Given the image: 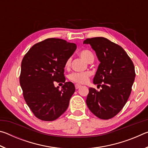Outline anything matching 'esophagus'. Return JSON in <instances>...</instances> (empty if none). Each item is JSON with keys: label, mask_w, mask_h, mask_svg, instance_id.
<instances>
[{"label": "esophagus", "mask_w": 148, "mask_h": 148, "mask_svg": "<svg viewBox=\"0 0 148 148\" xmlns=\"http://www.w3.org/2000/svg\"><path fill=\"white\" fill-rule=\"evenodd\" d=\"M80 87H81V86H80V85H79V84H76V85H75V88H76V89H79Z\"/></svg>", "instance_id": "34e87169"}]
</instances>
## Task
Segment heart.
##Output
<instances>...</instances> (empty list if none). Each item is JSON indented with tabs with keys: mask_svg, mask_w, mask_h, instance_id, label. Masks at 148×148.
Listing matches in <instances>:
<instances>
[{
	"mask_svg": "<svg viewBox=\"0 0 148 148\" xmlns=\"http://www.w3.org/2000/svg\"><path fill=\"white\" fill-rule=\"evenodd\" d=\"M79 56L84 59L85 61L90 62L94 61V56L91 51L88 49H84L79 52ZM71 64V58L68 59L65 62L64 66L66 68H69ZM91 76V73L89 72H74L69 76V79L72 82L78 84H86Z\"/></svg>",
	"mask_w": 148,
	"mask_h": 148,
	"instance_id": "obj_1",
	"label": "heart"
}]
</instances>
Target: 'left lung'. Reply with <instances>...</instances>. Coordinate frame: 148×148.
Instances as JSON below:
<instances>
[{
	"label": "left lung",
	"mask_w": 148,
	"mask_h": 148,
	"mask_svg": "<svg viewBox=\"0 0 148 148\" xmlns=\"http://www.w3.org/2000/svg\"><path fill=\"white\" fill-rule=\"evenodd\" d=\"M84 44L91 46L101 62L93 83L102 89H89L87 107L99 118L111 119L121 111L131 95L136 75L134 64L121 46L104 37L87 38Z\"/></svg>",
	"instance_id": "left-lung-1"
}]
</instances>
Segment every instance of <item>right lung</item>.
<instances>
[{"mask_svg":"<svg viewBox=\"0 0 148 148\" xmlns=\"http://www.w3.org/2000/svg\"><path fill=\"white\" fill-rule=\"evenodd\" d=\"M76 49V44L51 38L34 44L25 55L20 86L27 104L38 119L54 121L69 107L75 87L64 82V64ZM55 82L65 83L61 90L54 86Z\"/></svg>","mask_w":148,"mask_h":148,"instance_id":"obj_1","label":"right lung"}]
</instances>
